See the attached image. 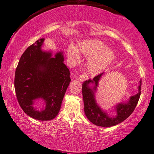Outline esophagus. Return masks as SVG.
<instances>
[{"mask_svg":"<svg viewBox=\"0 0 154 154\" xmlns=\"http://www.w3.org/2000/svg\"><path fill=\"white\" fill-rule=\"evenodd\" d=\"M87 79H88V76H87V75L85 73H83L82 75H81L79 77V81H85V80H87Z\"/></svg>","mask_w":154,"mask_h":154,"instance_id":"34e87169","label":"esophagus"}]
</instances>
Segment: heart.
<instances>
[{
	"label": "heart",
	"instance_id": "1",
	"mask_svg": "<svg viewBox=\"0 0 154 154\" xmlns=\"http://www.w3.org/2000/svg\"><path fill=\"white\" fill-rule=\"evenodd\" d=\"M79 50L83 55L89 58L87 64L89 72L93 75H98L109 67L114 59V53L101 41L87 40L79 45ZM68 55L71 58L78 60L79 51L73 45L68 48Z\"/></svg>",
	"mask_w": 154,
	"mask_h": 154
}]
</instances>
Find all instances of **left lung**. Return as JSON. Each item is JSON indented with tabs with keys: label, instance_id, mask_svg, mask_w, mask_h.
Returning <instances> with one entry per match:
<instances>
[{
	"label": "left lung",
	"instance_id": "8db88e82",
	"mask_svg": "<svg viewBox=\"0 0 154 154\" xmlns=\"http://www.w3.org/2000/svg\"><path fill=\"white\" fill-rule=\"evenodd\" d=\"M104 73L94 77L93 79L85 81L82 85V93L84 103V110L87 118L90 122L97 126L102 127H110L122 122L129 117L138 104L141 94L142 80L140 81L138 93L135 95L130 97L128 101L126 103H120L114 107L116 115L109 116L106 111L103 110L97 103L95 93L101 77ZM90 84L93 86L91 87Z\"/></svg>",
	"mask_w": 154,
	"mask_h": 154
}]
</instances>
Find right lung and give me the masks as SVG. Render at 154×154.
<instances>
[{
  "mask_svg": "<svg viewBox=\"0 0 154 154\" xmlns=\"http://www.w3.org/2000/svg\"><path fill=\"white\" fill-rule=\"evenodd\" d=\"M44 40H37L26 50L20 59L14 78L16 97L22 109L32 119L42 121L57 116L71 82L63 51L52 56L51 51H43ZM40 99L45 105L41 111L33 106Z\"/></svg>",
  "mask_w": 154,
  "mask_h": 154,
  "instance_id": "right-lung-1",
  "label": "right lung"
}]
</instances>
